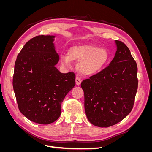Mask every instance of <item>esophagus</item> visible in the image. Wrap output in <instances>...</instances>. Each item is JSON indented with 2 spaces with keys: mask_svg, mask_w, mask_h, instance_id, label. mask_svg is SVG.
Masks as SVG:
<instances>
[{
  "mask_svg": "<svg viewBox=\"0 0 152 152\" xmlns=\"http://www.w3.org/2000/svg\"><path fill=\"white\" fill-rule=\"evenodd\" d=\"M75 82H76V84L77 86H80L81 82H82V80L79 77H77L76 79H75Z\"/></svg>",
  "mask_w": 152,
  "mask_h": 152,
  "instance_id": "esophagus-1",
  "label": "esophagus"
}]
</instances>
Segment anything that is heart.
<instances>
[{
  "label": "heart",
  "mask_w": 152,
  "mask_h": 152,
  "mask_svg": "<svg viewBox=\"0 0 152 152\" xmlns=\"http://www.w3.org/2000/svg\"><path fill=\"white\" fill-rule=\"evenodd\" d=\"M108 59L107 50L92 44L73 45L68 50V56L63 54L61 56V63L66 66H70L72 61L80 62V72L87 75L95 74L102 70Z\"/></svg>",
  "instance_id": "obj_1"
}]
</instances>
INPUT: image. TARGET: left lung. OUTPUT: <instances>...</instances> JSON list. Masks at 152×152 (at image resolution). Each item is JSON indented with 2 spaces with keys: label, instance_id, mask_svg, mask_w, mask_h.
<instances>
[{
  "label": "left lung",
  "instance_id": "8db88e82",
  "mask_svg": "<svg viewBox=\"0 0 152 152\" xmlns=\"http://www.w3.org/2000/svg\"><path fill=\"white\" fill-rule=\"evenodd\" d=\"M115 42L117 50L109 66L81 83L86 116L99 127L113 126L131 112L138 85L130 50L121 41Z\"/></svg>",
  "mask_w": 152,
  "mask_h": 152
}]
</instances>
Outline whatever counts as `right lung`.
Here are the masks:
<instances>
[{
    "label": "right lung",
    "mask_w": 152,
    "mask_h": 152,
    "mask_svg": "<svg viewBox=\"0 0 152 152\" xmlns=\"http://www.w3.org/2000/svg\"><path fill=\"white\" fill-rule=\"evenodd\" d=\"M54 36L39 35L27 42L18 54L12 86L18 108L30 121L49 124L60 116L61 103L75 85L73 72L62 73Z\"/></svg>",
    "instance_id": "right-lung-1"
}]
</instances>
